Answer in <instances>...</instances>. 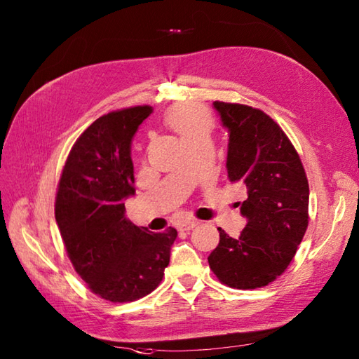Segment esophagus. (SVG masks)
Wrapping results in <instances>:
<instances>
[{
	"mask_svg": "<svg viewBox=\"0 0 359 359\" xmlns=\"http://www.w3.org/2000/svg\"><path fill=\"white\" fill-rule=\"evenodd\" d=\"M199 224L197 222V220H191V219H188V220H182V222L179 224V230H182V231H188V230H193V228Z\"/></svg>",
	"mask_w": 359,
	"mask_h": 359,
	"instance_id": "34e87169",
	"label": "esophagus"
}]
</instances>
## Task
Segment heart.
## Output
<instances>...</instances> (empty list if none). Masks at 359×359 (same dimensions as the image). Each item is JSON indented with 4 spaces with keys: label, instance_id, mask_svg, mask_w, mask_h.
Wrapping results in <instances>:
<instances>
[{
    "label": "heart",
    "instance_id": "heart-1",
    "mask_svg": "<svg viewBox=\"0 0 359 359\" xmlns=\"http://www.w3.org/2000/svg\"><path fill=\"white\" fill-rule=\"evenodd\" d=\"M166 123L187 144L208 135L212 128L210 114L197 104H179L168 112Z\"/></svg>",
    "mask_w": 359,
    "mask_h": 359
}]
</instances>
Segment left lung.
<instances>
[{
    "label": "left lung",
    "mask_w": 359,
    "mask_h": 359,
    "mask_svg": "<svg viewBox=\"0 0 359 359\" xmlns=\"http://www.w3.org/2000/svg\"><path fill=\"white\" fill-rule=\"evenodd\" d=\"M228 129L226 170L247 185L238 239L222 228L208 264L222 284L251 290L269 285L293 261L309 226V180L285 133L270 116L247 104L215 102Z\"/></svg>",
    "instance_id": "left-lung-1"
}]
</instances>
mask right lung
Returning a JSON list of instances; mask_svg holds the SVG:
<instances>
[{
	"instance_id": "1",
	"label": "right lung",
	"mask_w": 359,
	"mask_h": 359,
	"mask_svg": "<svg viewBox=\"0 0 359 359\" xmlns=\"http://www.w3.org/2000/svg\"><path fill=\"white\" fill-rule=\"evenodd\" d=\"M148 104L97 118L69 152L58 182L55 220L75 271L97 296L131 302L162 282L175 228L152 233L125 216L134 196L131 142Z\"/></svg>"
}]
</instances>
